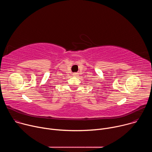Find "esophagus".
Listing matches in <instances>:
<instances>
[{
    "label": "esophagus",
    "mask_w": 152,
    "mask_h": 152,
    "mask_svg": "<svg viewBox=\"0 0 152 152\" xmlns=\"http://www.w3.org/2000/svg\"><path fill=\"white\" fill-rule=\"evenodd\" d=\"M77 75H78L77 73H73V75H74V76H77Z\"/></svg>",
    "instance_id": "esophagus-1"
}]
</instances>
